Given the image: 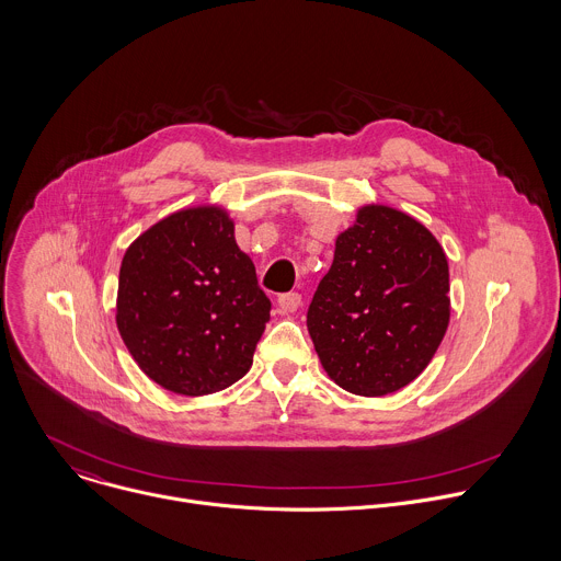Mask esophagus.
Instances as JSON below:
<instances>
[{
    "mask_svg": "<svg viewBox=\"0 0 561 561\" xmlns=\"http://www.w3.org/2000/svg\"><path fill=\"white\" fill-rule=\"evenodd\" d=\"M277 306L282 312H295L301 306V295L299 293H284L277 299Z\"/></svg>",
    "mask_w": 561,
    "mask_h": 561,
    "instance_id": "esophagus-1",
    "label": "esophagus"
}]
</instances>
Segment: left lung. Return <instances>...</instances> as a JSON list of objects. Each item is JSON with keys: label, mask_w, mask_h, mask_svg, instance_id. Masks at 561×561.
I'll use <instances>...</instances> for the list:
<instances>
[{"label": "left lung", "mask_w": 561, "mask_h": 561, "mask_svg": "<svg viewBox=\"0 0 561 561\" xmlns=\"http://www.w3.org/2000/svg\"><path fill=\"white\" fill-rule=\"evenodd\" d=\"M448 290L446 253L424 224L379 204L359 208L308 306L319 362L353 394L404 388L444 340Z\"/></svg>", "instance_id": "obj_1"}]
</instances>
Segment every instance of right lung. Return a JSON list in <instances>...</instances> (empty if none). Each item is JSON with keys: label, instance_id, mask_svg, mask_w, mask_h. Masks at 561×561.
<instances>
[{"label": "right lung", "instance_id": "obj_1", "mask_svg": "<svg viewBox=\"0 0 561 561\" xmlns=\"http://www.w3.org/2000/svg\"><path fill=\"white\" fill-rule=\"evenodd\" d=\"M115 319L154 383L199 397L249 373L271 299L234 242L228 213L197 206L157 221L128 247Z\"/></svg>", "mask_w": 561, "mask_h": 561}]
</instances>
